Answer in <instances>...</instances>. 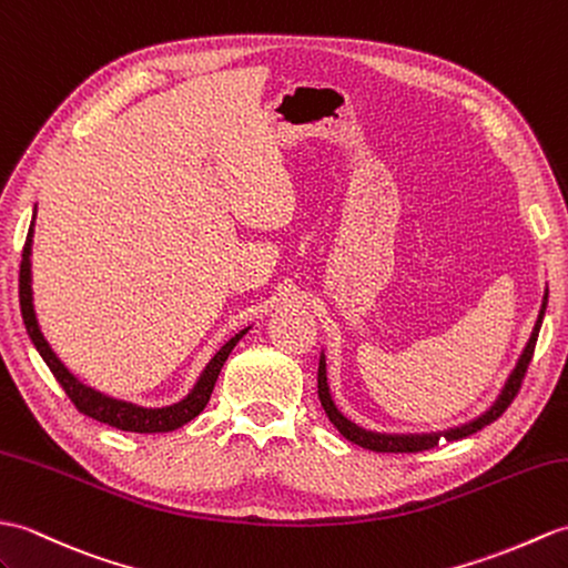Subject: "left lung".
I'll return each mask as SVG.
<instances>
[{
	"label": "left lung",
	"mask_w": 568,
	"mask_h": 568,
	"mask_svg": "<svg viewBox=\"0 0 568 568\" xmlns=\"http://www.w3.org/2000/svg\"><path fill=\"white\" fill-rule=\"evenodd\" d=\"M545 310H547V290H545V300H542V307H539V314H537V322H535V328H532V334H530V341H527V344H525L516 367H513V373L506 379L504 389H500L496 402L489 408H486L481 416L469 420V424H463V426H457V428H447V430H440V433H406V435L404 433L402 435L399 433H375V430H365L361 426H355L353 420H348L344 414L338 412L334 399H332V392H328L324 353H322V358H320V375H316V392H320V402L324 406L328 420H332V424L338 428V433L344 435L346 440L365 447V450H373V453H420V450H430V447L438 445L440 438H445V440L467 438V435L477 433L484 426L494 424V420L510 406V402L516 399V394H518V389L523 385V377L527 373V365H530V361H532L539 326H542V320H545Z\"/></svg>",
	"instance_id": "8db88e82"
}]
</instances>
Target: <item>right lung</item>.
<instances>
[{
    "instance_id": "obj_1",
    "label": "right lung",
    "mask_w": 568,
    "mask_h": 568,
    "mask_svg": "<svg viewBox=\"0 0 568 568\" xmlns=\"http://www.w3.org/2000/svg\"><path fill=\"white\" fill-rule=\"evenodd\" d=\"M36 220V213H33ZM31 244H33V222L29 227V236H26L23 244V254H21V271H19V302H21V316L26 324V332H29L36 351L41 353V358L50 367V373L55 375V379L62 385L64 394L72 399V404L82 412L84 416H91L101 420L105 426H113L118 430H130V433H169L176 430L183 424H189L197 414L203 412L205 404L210 402V394H213V387L217 382V375L222 371L224 361L232 353V348L240 344V338L248 332V328H242L240 334H234L227 344H224L215 355L213 361L205 365V371L197 377L195 387L189 392V397H183L181 402L162 406V408H144L130 402H121L113 397H105V394L87 387L84 382H79L68 367L62 365V361L52 353L50 344L45 341L41 326H38L36 320V310H33V290H31Z\"/></svg>"
}]
</instances>
